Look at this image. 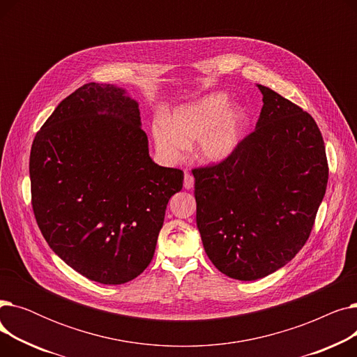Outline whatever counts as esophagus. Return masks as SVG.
Masks as SVG:
<instances>
[{
    "instance_id": "esophagus-1",
    "label": "esophagus",
    "mask_w": 357,
    "mask_h": 357,
    "mask_svg": "<svg viewBox=\"0 0 357 357\" xmlns=\"http://www.w3.org/2000/svg\"><path fill=\"white\" fill-rule=\"evenodd\" d=\"M183 188L185 190H192L194 188V176L190 174H185L183 176Z\"/></svg>"
}]
</instances>
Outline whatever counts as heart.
Instances as JSON below:
<instances>
[{
	"instance_id": "heart-1",
	"label": "heart",
	"mask_w": 357,
	"mask_h": 357,
	"mask_svg": "<svg viewBox=\"0 0 357 357\" xmlns=\"http://www.w3.org/2000/svg\"><path fill=\"white\" fill-rule=\"evenodd\" d=\"M250 127L246 107L233 105L227 93H208L194 102L178 107L166 121H158L153 139L159 155L175 162L186 146L197 139L195 156L205 165L229 160L245 140Z\"/></svg>"
}]
</instances>
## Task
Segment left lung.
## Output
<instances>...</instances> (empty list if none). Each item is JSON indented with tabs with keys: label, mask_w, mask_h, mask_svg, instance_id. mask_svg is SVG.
<instances>
[{
	"label": "left lung",
	"mask_w": 357,
	"mask_h": 357,
	"mask_svg": "<svg viewBox=\"0 0 357 357\" xmlns=\"http://www.w3.org/2000/svg\"><path fill=\"white\" fill-rule=\"evenodd\" d=\"M256 128L226 162L194 169L197 227L213 265L256 280L303 249L324 198L328 166L317 123L273 89Z\"/></svg>",
	"instance_id": "obj_1"
}]
</instances>
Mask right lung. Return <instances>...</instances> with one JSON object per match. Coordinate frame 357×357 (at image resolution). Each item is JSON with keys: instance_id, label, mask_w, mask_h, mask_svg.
I'll use <instances>...</instances> for the list:
<instances>
[{"instance_id": "add662e5", "label": "right lung", "mask_w": 357, "mask_h": 357, "mask_svg": "<svg viewBox=\"0 0 357 357\" xmlns=\"http://www.w3.org/2000/svg\"><path fill=\"white\" fill-rule=\"evenodd\" d=\"M30 182L50 249L85 278L121 285L152 261L183 174L150 158L139 102L126 88L89 82L36 135Z\"/></svg>"}]
</instances>
